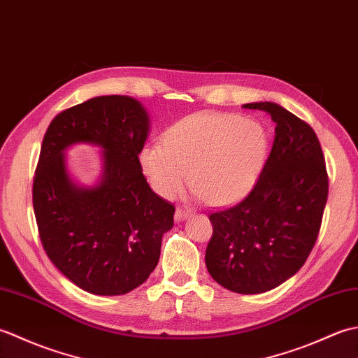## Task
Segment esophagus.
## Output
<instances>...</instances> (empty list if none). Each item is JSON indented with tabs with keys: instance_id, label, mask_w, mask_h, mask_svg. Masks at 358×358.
<instances>
[{
	"instance_id": "1",
	"label": "esophagus",
	"mask_w": 358,
	"mask_h": 358,
	"mask_svg": "<svg viewBox=\"0 0 358 358\" xmlns=\"http://www.w3.org/2000/svg\"><path fill=\"white\" fill-rule=\"evenodd\" d=\"M189 215H191V210L178 208L177 210H175V222H183V220H186Z\"/></svg>"
}]
</instances>
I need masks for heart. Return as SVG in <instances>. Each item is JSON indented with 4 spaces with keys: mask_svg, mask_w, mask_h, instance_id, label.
Returning a JSON list of instances; mask_svg holds the SVG:
<instances>
[{
    "mask_svg": "<svg viewBox=\"0 0 358 358\" xmlns=\"http://www.w3.org/2000/svg\"><path fill=\"white\" fill-rule=\"evenodd\" d=\"M269 138L260 121L229 113H195L172 124L163 143L138 152L144 178L172 199L186 178L191 195L210 206H231L252 191L268 158Z\"/></svg>",
    "mask_w": 358,
    "mask_h": 358,
    "instance_id": "heart-1",
    "label": "heart"
}]
</instances>
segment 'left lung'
<instances>
[{
    "mask_svg": "<svg viewBox=\"0 0 358 358\" xmlns=\"http://www.w3.org/2000/svg\"><path fill=\"white\" fill-rule=\"evenodd\" d=\"M243 108L268 113L275 136L246 199L209 215L214 234L204 260L218 285L248 295L271 291L305 264L320 231L329 187L313 127L272 101Z\"/></svg>",
    "mask_w": 358,
    "mask_h": 358,
    "instance_id": "8db88e82",
    "label": "left lung"
}]
</instances>
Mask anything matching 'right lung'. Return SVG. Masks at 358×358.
I'll list each match as a JSON object with an SVG mask.
<instances>
[{"mask_svg": "<svg viewBox=\"0 0 358 358\" xmlns=\"http://www.w3.org/2000/svg\"><path fill=\"white\" fill-rule=\"evenodd\" d=\"M150 131L143 104L103 95L52 120L35 178L34 210L45 254L64 277L95 295H123L148 280L173 226L175 208L152 191L138 152ZM100 147L102 175L81 185L66 167L65 150Z\"/></svg>", "mask_w": 358, "mask_h": 358, "instance_id": "1", "label": "right lung"}]
</instances>
